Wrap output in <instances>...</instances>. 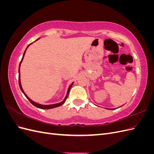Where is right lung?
I'll return each mask as SVG.
<instances>
[{
	"label": "right lung",
	"mask_w": 154,
	"mask_h": 154,
	"mask_svg": "<svg viewBox=\"0 0 154 154\" xmlns=\"http://www.w3.org/2000/svg\"><path fill=\"white\" fill-rule=\"evenodd\" d=\"M29 45H28V46H29ZM28 46H27V48H28ZM26 51H24V54H23L22 58V60H21L20 64H19V68H18V83H19V86H20V90L22 91V92L23 93H24V94L25 96L27 97V100H28L30 101V103H31V104L33 105L34 106H36V107H38V108H39V109H50L55 108V107H58V106H60V105H62L63 103H65V101H66V100H67V97H68V95H69V93L70 89H71V87H72V84H73V83H72V84H71V85L69 86V88H68V91H67V95H66V97H65V99L63 100V101H62V102H60V103H57V104H53V105H40V104H38V103H36V102H34L33 101H32V100H31L30 98H29V97H27V96L25 94V92H24V91H23V89H22V86H21V83H20V63H21V62H22V61L23 58H24V54H25V53H26Z\"/></svg>",
	"instance_id": "right-lung-1"
}]
</instances>
